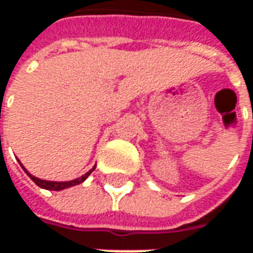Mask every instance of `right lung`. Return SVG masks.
I'll return each mask as SVG.
<instances>
[{"label": "right lung", "mask_w": 253, "mask_h": 253, "mask_svg": "<svg viewBox=\"0 0 253 253\" xmlns=\"http://www.w3.org/2000/svg\"><path fill=\"white\" fill-rule=\"evenodd\" d=\"M21 165V168L24 169V172L27 173V175L30 176L31 180L35 181L36 186H39L41 188H44V190H51V191H61V190H65V188H69V187H73V186H77V184H81L84 180H86V177H88L92 172L94 170V168H96V165H94L92 169L89 170V172H86L85 175H83L81 177H78V179H74V180H70V181H50V180H42V179H39V177H35V176H32L28 172V170L25 169L24 167H23V164Z\"/></svg>", "instance_id": "right-lung-1"}]
</instances>
